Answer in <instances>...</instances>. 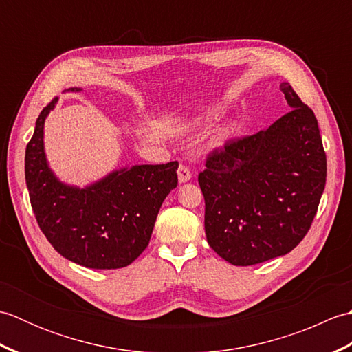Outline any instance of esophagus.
I'll return each mask as SVG.
<instances>
[{
  "instance_id": "1",
  "label": "esophagus",
  "mask_w": 352,
  "mask_h": 352,
  "mask_svg": "<svg viewBox=\"0 0 352 352\" xmlns=\"http://www.w3.org/2000/svg\"><path fill=\"white\" fill-rule=\"evenodd\" d=\"M192 178V172L188 166H184V164H180V168H178V182L180 183H186L189 182Z\"/></svg>"
}]
</instances>
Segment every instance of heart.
I'll use <instances>...</instances> for the list:
<instances>
[{
	"label": "heart",
	"instance_id": "1",
	"mask_svg": "<svg viewBox=\"0 0 352 352\" xmlns=\"http://www.w3.org/2000/svg\"><path fill=\"white\" fill-rule=\"evenodd\" d=\"M216 116H218V111H216V110H208V111H206L203 116L199 118V122H208V121H212V119H214ZM231 131H233V129H231L230 125L222 126V129L218 131V134H216V142H218V144H222V142H226L231 136Z\"/></svg>",
	"mask_w": 352,
	"mask_h": 352
}]
</instances>
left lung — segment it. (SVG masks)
Segmentation results:
<instances>
[{
  "label": "left lung",
  "mask_w": 352,
  "mask_h": 352,
  "mask_svg": "<svg viewBox=\"0 0 352 352\" xmlns=\"http://www.w3.org/2000/svg\"><path fill=\"white\" fill-rule=\"evenodd\" d=\"M290 111L269 129L208 154L198 175L207 242L234 266L290 252L307 234L327 180L318 119L289 83Z\"/></svg>",
  "instance_id": "8db88e82"
}]
</instances>
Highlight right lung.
<instances>
[{
  "mask_svg": "<svg viewBox=\"0 0 352 352\" xmlns=\"http://www.w3.org/2000/svg\"><path fill=\"white\" fill-rule=\"evenodd\" d=\"M56 104L57 98L41 111L25 149V182L36 221L54 250L74 263L91 269L129 266L148 246L162 203L177 188L178 162L134 164L83 189L65 184L48 166L43 146L45 119Z\"/></svg>",
  "mask_w": 352,
  "mask_h": 352,
  "instance_id": "1",
  "label": "right lung"
}]
</instances>
